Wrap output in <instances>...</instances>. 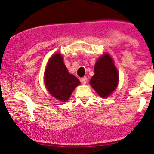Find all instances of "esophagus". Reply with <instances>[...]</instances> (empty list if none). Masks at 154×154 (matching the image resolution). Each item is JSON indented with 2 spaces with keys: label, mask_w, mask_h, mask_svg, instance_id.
Segmentation results:
<instances>
[{
  "label": "esophagus",
  "mask_w": 154,
  "mask_h": 154,
  "mask_svg": "<svg viewBox=\"0 0 154 154\" xmlns=\"http://www.w3.org/2000/svg\"><path fill=\"white\" fill-rule=\"evenodd\" d=\"M80 82H81L83 84H86L87 82V77H83L82 78H80Z\"/></svg>",
  "instance_id": "esophagus-1"
}]
</instances>
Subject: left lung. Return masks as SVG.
Instances as JSON below:
<instances>
[{
	"label": "left lung",
	"instance_id": "8db88e82",
	"mask_svg": "<svg viewBox=\"0 0 154 154\" xmlns=\"http://www.w3.org/2000/svg\"><path fill=\"white\" fill-rule=\"evenodd\" d=\"M119 74L111 57L109 54L98 59L94 66V75L90 84L102 97H106L116 88Z\"/></svg>",
	"mask_w": 154,
	"mask_h": 154
}]
</instances>
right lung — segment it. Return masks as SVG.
<instances>
[{
    "mask_svg": "<svg viewBox=\"0 0 154 154\" xmlns=\"http://www.w3.org/2000/svg\"><path fill=\"white\" fill-rule=\"evenodd\" d=\"M45 83L51 95L57 100L66 101L80 83L75 76L68 73L63 57L60 54H55L48 63Z\"/></svg>",
    "mask_w": 154,
    "mask_h": 154,
    "instance_id": "1",
    "label": "right lung"
}]
</instances>
